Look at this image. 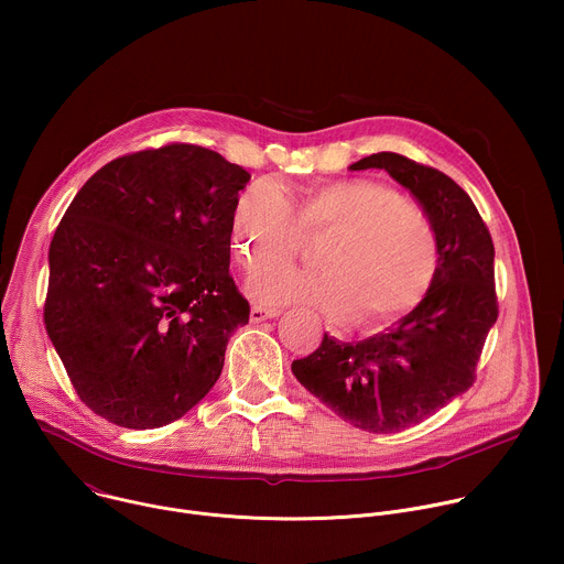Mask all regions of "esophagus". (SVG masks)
<instances>
[{"mask_svg":"<svg viewBox=\"0 0 564 564\" xmlns=\"http://www.w3.org/2000/svg\"><path fill=\"white\" fill-rule=\"evenodd\" d=\"M279 314H281V310H276V307H263V305H252V310H250V321H252V324H261V321L274 318V316H279Z\"/></svg>","mask_w":564,"mask_h":564,"instance_id":"1","label":"esophagus"}]
</instances>
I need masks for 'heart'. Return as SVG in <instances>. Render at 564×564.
I'll list each match as a JSON object with an SVG mask.
<instances>
[{"label": "heart", "instance_id": "obj_1", "mask_svg": "<svg viewBox=\"0 0 564 564\" xmlns=\"http://www.w3.org/2000/svg\"><path fill=\"white\" fill-rule=\"evenodd\" d=\"M314 234L318 268L263 265L248 281L252 299L310 305L359 330H379L411 312L433 283L437 240L429 218L372 181L316 183L292 203L263 178L238 194L229 218V246L246 270L290 259L299 238Z\"/></svg>", "mask_w": 564, "mask_h": 564}]
</instances>
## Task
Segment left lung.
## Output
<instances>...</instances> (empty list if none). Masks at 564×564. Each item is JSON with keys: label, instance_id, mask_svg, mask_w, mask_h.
Here are the masks:
<instances>
[{"label": "left lung", "instance_id": "left-lung-1", "mask_svg": "<svg viewBox=\"0 0 564 564\" xmlns=\"http://www.w3.org/2000/svg\"><path fill=\"white\" fill-rule=\"evenodd\" d=\"M383 170L422 205L437 240V270L424 299L386 333L321 346L292 372L321 404L368 433L411 429L475 381L498 321L494 240L470 196L446 174L392 151L350 165Z\"/></svg>", "mask_w": 564, "mask_h": 564}]
</instances>
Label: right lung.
Wrapping results in <instances>:
<instances>
[{"mask_svg": "<svg viewBox=\"0 0 564 564\" xmlns=\"http://www.w3.org/2000/svg\"><path fill=\"white\" fill-rule=\"evenodd\" d=\"M250 174L174 142L111 160L48 250L46 333L77 397L124 429L181 420L220 377L250 303L229 276V218Z\"/></svg>", "mask_w": 564, "mask_h": 564, "instance_id": "obj_1", "label": "right lung"}]
</instances>
